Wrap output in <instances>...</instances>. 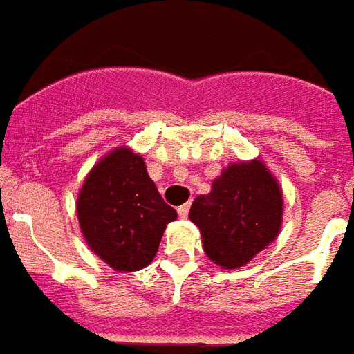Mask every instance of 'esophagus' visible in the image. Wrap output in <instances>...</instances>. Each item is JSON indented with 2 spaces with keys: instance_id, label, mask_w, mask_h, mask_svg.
<instances>
[{
  "instance_id": "esophagus-1",
  "label": "esophagus",
  "mask_w": 354,
  "mask_h": 354,
  "mask_svg": "<svg viewBox=\"0 0 354 354\" xmlns=\"http://www.w3.org/2000/svg\"><path fill=\"white\" fill-rule=\"evenodd\" d=\"M189 209H191V205H189V203H183V205L178 207V214L182 218H187L189 216Z\"/></svg>"
}]
</instances>
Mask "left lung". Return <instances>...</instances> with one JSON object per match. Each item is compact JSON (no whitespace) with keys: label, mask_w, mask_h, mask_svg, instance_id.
Segmentation results:
<instances>
[{"label":"left lung","mask_w":354,"mask_h":354,"mask_svg":"<svg viewBox=\"0 0 354 354\" xmlns=\"http://www.w3.org/2000/svg\"><path fill=\"white\" fill-rule=\"evenodd\" d=\"M283 196L278 180L260 160L231 163L209 194L192 202L189 218L202 232L203 251L216 266L238 269L274 242Z\"/></svg>","instance_id":"1"}]
</instances>
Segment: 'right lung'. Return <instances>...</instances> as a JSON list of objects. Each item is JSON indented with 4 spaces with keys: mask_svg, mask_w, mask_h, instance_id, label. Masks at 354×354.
<instances>
[{
    "mask_svg": "<svg viewBox=\"0 0 354 354\" xmlns=\"http://www.w3.org/2000/svg\"><path fill=\"white\" fill-rule=\"evenodd\" d=\"M76 209L91 251L122 272L147 267L167 223L178 218L149 178L143 158L129 147L114 149L94 165Z\"/></svg>",
    "mask_w": 354,
    "mask_h": 354,
    "instance_id": "obj_1",
    "label": "right lung"
}]
</instances>
